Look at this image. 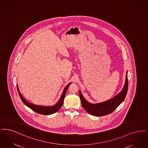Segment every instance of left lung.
<instances>
[{
	"instance_id": "left-lung-1",
	"label": "left lung",
	"mask_w": 148,
	"mask_h": 148,
	"mask_svg": "<svg viewBox=\"0 0 148 148\" xmlns=\"http://www.w3.org/2000/svg\"><path fill=\"white\" fill-rule=\"evenodd\" d=\"M128 72L125 77L124 86L121 90L117 95L111 98L108 101L101 103L92 104L87 102L82 96L81 91H79V95L81 101V104L84 109L89 114L95 116H103L109 114L124 101L128 88Z\"/></svg>"
}]
</instances>
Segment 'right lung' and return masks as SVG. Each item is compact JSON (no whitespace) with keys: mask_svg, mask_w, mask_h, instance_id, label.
Here are the masks:
<instances>
[{"mask_svg":"<svg viewBox=\"0 0 148 148\" xmlns=\"http://www.w3.org/2000/svg\"><path fill=\"white\" fill-rule=\"evenodd\" d=\"M71 84V82H70V84H68L66 86V87L64 88V91H63V93L61 95L60 99L58 101V103H56V104H55L54 106H38V105H35V104H34L32 103L28 102L22 96V95L20 93V92L19 90V87H18V84H16V86H17V89H18V91L20 97L21 101H23V102L24 103L27 107H28L30 109H32L33 111L38 113H39L40 114L50 115V114H53V113H56V112H58V110L60 109V108L62 107L63 103H64V100L66 93L67 92V90L69 86Z\"/></svg>","mask_w":148,"mask_h":148,"instance_id":"1","label":"right lung"}]
</instances>
